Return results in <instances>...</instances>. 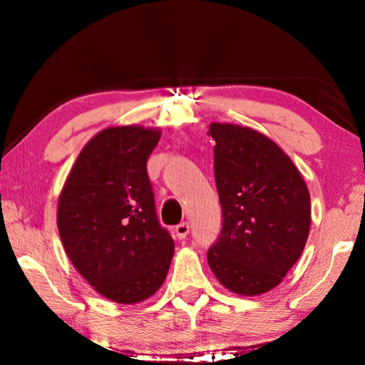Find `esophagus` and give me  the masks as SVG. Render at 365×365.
Instances as JSON below:
<instances>
[{"instance_id": "1", "label": "esophagus", "mask_w": 365, "mask_h": 365, "mask_svg": "<svg viewBox=\"0 0 365 365\" xmlns=\"http://www.w3.org/2000/svg\"><path fill=\"white\" fill-rule=\"evenodd\" d=\"M188 233H190V224H188V222H182V224H178L175 227V235H177L178 240L187 238Z\"/></svg>"}]
</instances>
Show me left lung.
<instances>
[{
	"label": "left lung",
	"instance_id": "left-lung-1",
	"mask_svg": "<svg viewBox=\"0 0 365 365\" xmlns=\"http://www.w3.org/2000/svg\"><path fill=\"white\" fill-rule=\"evenodd\" d=\"M214 177L222 230L209 267L230 292L255 296L279 285L311 227V197L285 153L250 127L214 122Z\"/></svg>",
	"mask_w": 365,
	"mask_h": 365
}]
</instances>
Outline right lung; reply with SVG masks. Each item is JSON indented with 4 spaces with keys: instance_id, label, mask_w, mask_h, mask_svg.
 Returning <instances> with one entry per match:
<instances>
[{
    "instance_id": "right-lung-1",
    "label": "right lung",
    "mask_w": 365,
    "mask_h": 365,
    "mask_svg": "<svg viewBox=\"0 0 365 365\" xmlns=\"http://www.w3.org/2000/svg\"><path fill=\"white\" fill-rule=\"evenodd\" d=\"M159 138V130L137 125L95 135L59 196V237L73 267L98 293L120 304L156 293L174 256L146 170Z\"/></svg>"
}]
</instances>
